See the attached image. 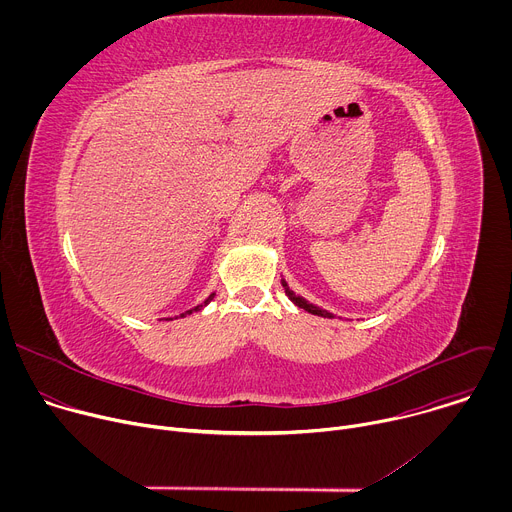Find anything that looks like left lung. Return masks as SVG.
<instances>
[{
    "mask_svg": "<svg viewBox=\"0 0 512 512\" xmlns=\"http://www.w3.org/2000/svg\"><path fill=\"white\" fill-rule=\"evenodd\" d=\"M281 283H283V287H285V294H287V298L294 302L298 308H302V310H306V312H310V314H314V316H322V318H334V314H330V312H326V310H322V308H318V306H314V304H310V302H306L304 298H300V296H296L294 291H291L289 287H287V283L281 279Z\"/></svg>",
    "mask_w": 512,
    "mask_h": 512,
    "instance_id": "left-lung-1",
    "label": "left lung"
}]
</instances>
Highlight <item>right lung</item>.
I'll list each match as a JSON object with an SVG mask.
<instances>
[{
  "label": "right lung",
  "instance_id": "add662e5",
  "mask_svg": "<svg viewBox=\"0 0 512 512\" xmlns=\"http://www.w3.org/2000/svg\"><path fill=\"white\" fill-rule=\"evenodd\" d=\"M210 300H212V296H210V298H208V300H206V302H204V304H200V306H196V308H194V310H188V312H184V314H180V316H182V318H184V316H188V314H192V312H198V310H200V308H202V306H206V304H208V302H210ZM168 320H172V318H168Z\"/></svg>",
  "mask_w": 512,
  "mask_h": 512
}]
</instances>
